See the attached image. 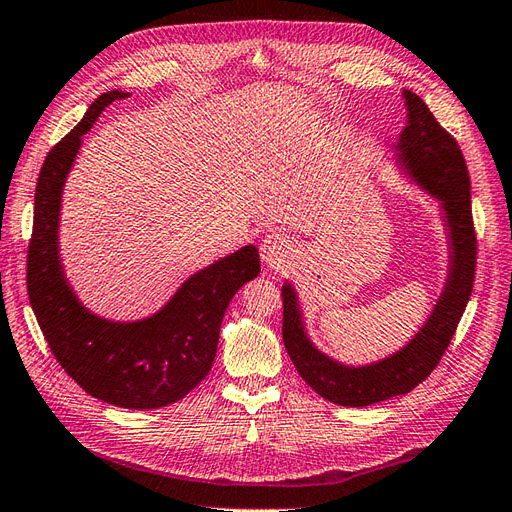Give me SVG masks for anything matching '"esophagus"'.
Masks as SVG:
<instances>
[{"label":"esophagus","mask_w":512,"mask_h":512,"mask_svg":"<svg viewBox=\"0 0 512 512\" xmlns=\"http://www.w3.org/2000/svg\"><path fill=\"white\" fill-rule=\"evenodd\" d=\"M293 254V243L280 232H269L260 243V256L262 262H267L269 267H280Z\"/></svg>","instance_id":"esophagus-1"}]
</instances>
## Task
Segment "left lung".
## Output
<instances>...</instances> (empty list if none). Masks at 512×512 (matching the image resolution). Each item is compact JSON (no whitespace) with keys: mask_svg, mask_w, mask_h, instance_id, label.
<instances>
[{"mask_svg":"<svg viewBox=\"0 0 512 512\" xmlns=\"http://www.w3.org/2000/svg\"><path fill=\"white\" fill-rule=\"evenodd\" d=\"M403 96L407 124L394 146V159L400 174L439 204L448 243L444 288L424 325L398 351L377 362H340L312 342L295 286L288 280L282 284L284 347L301 379L329 403L342 407H368L403 396L431 375L448 349L474 288L476 234L463 153L418 94L403 90Z\"/></svg>","mask_w":512,"mask_h":512,"instance_id":"obj_1","label":"left lung"}]
</instances>
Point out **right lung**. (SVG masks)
Returning a JSON list of instances; mask_svg holds the SVG:
<instances>
[{
	"mask_svg": "<svg viewBox=\"0 0 512 512\" xmlns=\"http://www.w3.org/2000/svg\"><path fill=\"white\" fill-rule=\"evenodd\" d=\"M129 92L96 99L77 127L51 148L38 176L34 232L27 250V293L60 366L90 396L124 409H159L209 375L219 327L237 290L260 273L256 245H245L196 271L150 316L112 321L79 301L60 256L66 178L103 109Z\"/></svg>",
	"mask_w": 512,
	"mask_h": 512,
	"instance_id": "add662e5",
	"label": "right lung"
}]
</instances>
